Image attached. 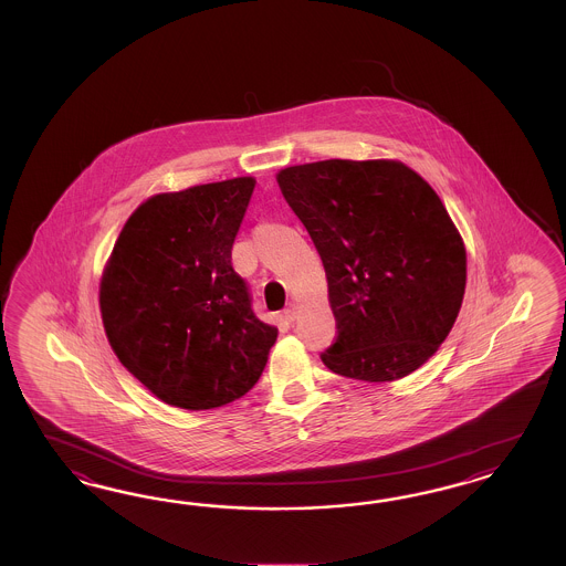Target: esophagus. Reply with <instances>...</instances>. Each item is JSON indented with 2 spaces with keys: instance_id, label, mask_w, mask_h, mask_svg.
<instances>
[{
  "instance_id": "obj_1",
  "label": "esophagus",
  "mask_w": 566,
  "mask_h": 566,
  "mask_svg": "<svg viewBox=\"0 0 566 566\" xmlns=\"http://www.w3.org/2000/svg\"><path fill=\"white\" fill-rule=\"evenodd\" d=\"M296 315H298V305H296V303H289L286 308H284V317H286L289 322H294Z\"/></svg>"
}]
</instances>
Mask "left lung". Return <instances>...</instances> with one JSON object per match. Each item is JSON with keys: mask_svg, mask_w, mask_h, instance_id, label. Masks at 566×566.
I'll list each match as a JSON object with an SVG mask.
<instances>
[{"mask_svg": "<svg viewBox=\"0 0 566 566\" xmlns=\"http://www.w3.org/2000/svg\"><path fill=\"white\" fill-rule=\"evenodd\" d=\"M327 277L338 336L327 369L395 381L419 369L457 322L464 242L428 182L396 159H326L277 171Z\"/></svg>", "mask_w": 566, "mask_h": 566, "instance_id": "8db88e82", "label": "left lung"}]
</instances>
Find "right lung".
I'll list each match as a JSON object with an SVG mask.
<instances>
[{
	"instance_id": "right-lung-1",
	"label": "right lung",
	"mask_w": 566,
	"mask_h": 566,
	"mask_svg": "<svg viewBox=\"0 0 566 566\" xmlns=\"http://www.w3.org/2000/svg\"><path fill=\"white\" fill-rule=\"evenodd\" d=\"M253 189L255 178L240 176L154 195L126 220L103 270L109 346L171 407L207 411L247 395L277 338L232 268Z\"/></svg>"
}]
</instances>
